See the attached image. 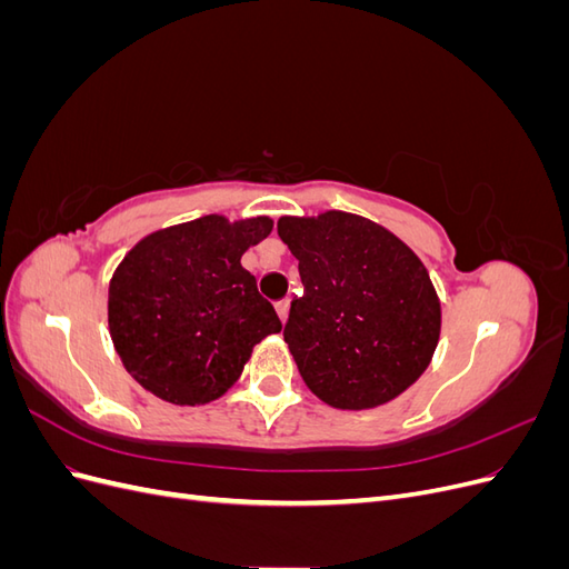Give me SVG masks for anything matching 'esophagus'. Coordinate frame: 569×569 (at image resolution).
<instances>
[{
	"label": "esophagus",
	"instance_id": "1",
	"mask_svg": "<svg viewBox=\"0 0 569 569\" xmlns=\"http://www.w3.org/2000/svg\"><path fill=\"white\" fill-rule=\"evenodd\" d=\"M274 311H278V316H280L282 322H287V316H289V299H282V301L274 303Z\"/></svg>",
	"mask_w": 569,
	"mask_h": 569
}]
</instances>
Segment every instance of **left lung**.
Returning <instances> with one entry per match:
<instances>
[{"instance_id": "8db88e82", "label": "left lung", "mask_w": 569, "mask_h": 569, "mask_svg": "<svg viewBox=\"0 0 569 569\" xmlns=\"http://www.w3.org/2000/svg\"><path fill=\"white\" fill-rule=\"evenodd\" d=\"M278 234L303 284L284 341L306 387L341 410L396 399L427 370L441 330L420 258L382 226L343 211L284 216Z\"/></svg>"}]
</instances>
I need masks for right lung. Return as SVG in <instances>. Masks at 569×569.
I'll use <instances>...</instances> for the list:
<instances>
[{
  "label": "right lung",
  "instance_id": "add662e5",
  "mask_svg": "<svg viewBox=\"0 0 569 569\" xmlns=\"http://www.w3.org/2000/svg\"><path fill=\"white\" fill-rule=\"evenodd\" d=\"M270 230L266 216H203L151 232L120 261L109 284V332L147 391L176 406L209 403L237 382L256 343L282 330L239 263Z\"/></svg>",
  "mask_w": 569,
  "mask_h": 569
}]
</instances>
